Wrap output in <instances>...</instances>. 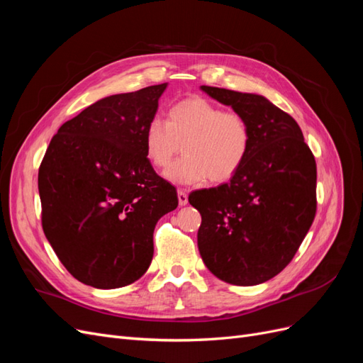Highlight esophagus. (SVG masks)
Here are the masks:
<instances>
[{
	"instance_id": "34e87169",
	"label": "esophagus",
	"mask_w": 363,
	"mask_h": 363,
	"mask_svg": "<svg viewBox=\"0 0 363 363\" xmlns=\"http://www.w3.org/2000/svg\"><path fill=\"white\" fill-rule=\"evenodd\" d=\"M177 195H179V204H180V206H186V204H188V194H186V191L179 189Z\"/></svg>"
}]
</instances>
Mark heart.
Returning <instances> with one entry per match:
<instances>
[{
  "instance_id": "heart-1",
  "label": "heart",
  "mask_w": 363,
  "mask_h": 363,
  "mask_svg": "<svg viewBox=\"0 0 363 363\" xmlns=\"http://www.w3.org/2000/svg\"><path fill=\"white\" fill-rule=\"evenodd\" d=\"M250 142L242 115L201 96L175 103L167 123L155 118L144 130L145 156L156 169L168 168L182 145L184 157L164 174L177 184H196L207 177L212 183L230 180L242 167Z\"/></svg>"
}]
</instances>
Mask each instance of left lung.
Wrapping results in <instances>:
<instances>
[{"label": "left lung", "instance_id": "8db88e82", "mask_svg": "<svg viewBox=\"0 0 363 363\" xmlns=\"http://www.w3.org/2000/svg\"><path fill=\"white\" fill-rule=\"evenodd\" d=\"M250 125L242 167L189 203L201 213L199 250L213 276L252 286L286 268L316 212V163L295 119L265 96L201 86Z\"/></svg>", "mask_w": 363, "mask_h": 363}]
</instances>
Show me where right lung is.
Returning <instances> with one entry per match:
<instances>
[{"label":"right lung","mask_w":363,"mask_h":363,"mask_svg":"<svg viewBox=\"0 0 363 363\" xmlns=\"http://www.w3.org/2000/svg\"><path fill=\"white\" fill-rule=\"evenodd\" d=\"M168 83L98 100L54 135L39 168L42 228L72 277L123 288L148 269L159 219L179 206L152 169L144 130Z\"/></svg>","instance_id":"right-lung-1"}]
</instances>
